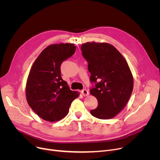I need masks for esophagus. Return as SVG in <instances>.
<instances>
[{"mask_svg": "<svg viewBox=\"0 0 160 160\" xmlns=\"http://www.w3.org/2000/svg\"><path fill=\"white\" fill-rule=\"evenodd\" d=\"M81 93H82V95L83 96H88V95H89V92H88V91L87 90H86V89L82 90L81 91Z\"/></svg>", "mask_w": 160, "mask_h": 160, "instance_id": "esophagus-1", "label": "esophagus"}]
</instances>
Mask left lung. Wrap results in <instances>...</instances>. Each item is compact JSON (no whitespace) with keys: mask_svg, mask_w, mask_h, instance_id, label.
Returning a JSON list of instances; mask_svg holds the SVG:
<instances>
[{"mask_svg":"<svg viewBox=\"0 0 160 160\" xmlns=\"http://www.w3.org/2000/svg\"><path fill=\"white\" fill-rule=\"evenodd\" d=\"M81 51L88 63L90 81L96 83L90 93L99 104L90 113L99 119L112 118L124 109L132 92L129 67L124 56L108 43L87 42L81 45Z\"/></svg>","mask_w":160,"mask_h":160,"instance_id":"left-lung-1","label":"left lung"}]
</instances>
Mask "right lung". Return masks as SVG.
Here are the masks:
<instances>
[{
  "label": "right lung",
  "mask_w": 160,
  "mask_h": 160,
  "mask_svg": "<svg viewBox=\"0 0 160 160\" xmlns=\"http://www.w3.org/2000/svg\"><path fill=\"white\" fill-rule=\"evenodd\" d=\"M73 43H55L47 46L34 61L26 87L31 108L42 119L59 121L68 113L72 102L79 92L70 90L61 76L63 61L75 52Z\"/></svg>",
  "instance_id": "obj_1"
}]
</instances>
